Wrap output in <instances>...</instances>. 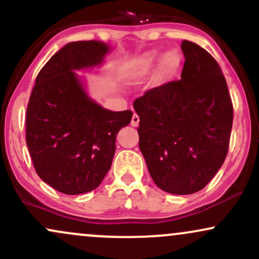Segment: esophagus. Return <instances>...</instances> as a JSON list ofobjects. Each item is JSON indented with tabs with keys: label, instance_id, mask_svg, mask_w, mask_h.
I'll use <instances>...</instances> for the list:
<instances>
[{
	"label": "esophagus",
	"instance_id": "1",
	"mask_svg": "<svg viewBox=\"0 0 259 259\" xmlns=\"http://www.w3.org/2000/svg\"><path fill=\"white\" fill-rule=\"evenodd\" d=\"M139 123H140V117L138 114H136V113H134L133 118H132V125L133 126H138Z\"/></svg>",
	"mask_w": 259,
	"mask_h": 259
}]
</instances>
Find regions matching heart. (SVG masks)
<instances>
[{
	"label": "heart",
	"mask_w": 259,
	"mask_h": 259,
	"mask_svg": "<svg viewBox=\"0 0 259 259\" xmlns=\"http://www.w3.org/2000/svg\"><path fill=\"white\" fill-rule=\"evenodd\" d=\"M159 59V53L157 51L150 52L145 56L141 61L139 62L138 68H136L135 74H145L150 69H152L154 65L157 64ZM180 55L177 51H169L164 55V57L162 58V72L165 75H170L171 73H174L177 70V68L180 64Z\"/></svg>",
	"instance_id": "obj_1"
}]
</instances>
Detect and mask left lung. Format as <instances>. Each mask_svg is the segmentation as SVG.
Segmentation results:
<instances>
[{"label": "left lung", "instance_id": "obj_1", "mask_svg": "<svg viewBox=\"0 0 259 259\" xmlns=\"http://www.w3.org/2000/svg\"><path fill=\"white\" fill-rule=\"evenodd\" d=\"M181 79L147 90L134 102L139 146L156 185L174 195L200 191L228 154L233 102L221 67L206 50L181 44Z\"/></svg>", "mask_w": 259, "mask_h": 259}]
</instances>
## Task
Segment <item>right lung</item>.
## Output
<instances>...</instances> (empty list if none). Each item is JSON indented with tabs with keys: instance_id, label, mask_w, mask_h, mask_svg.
<instances>
[{
	"instance_id": "1",
	"label": "right lung",
	"mask_w": 259,
	"mask_h": 259,
	"mask_svg": "<svg viewBox=\"0 0 259 259\" xmlns=\"http://www.w3.org/2000/svg\"><path fill=\"white\" fill-rule=\"evenodd\" d=\"M108 45L75 41L37 74L25 117V140L38 177L65 195L99 187L111 169L115 138L133 112H112L88 96L73 70L102 63Z\"/></svg>"
}]
</instances>
